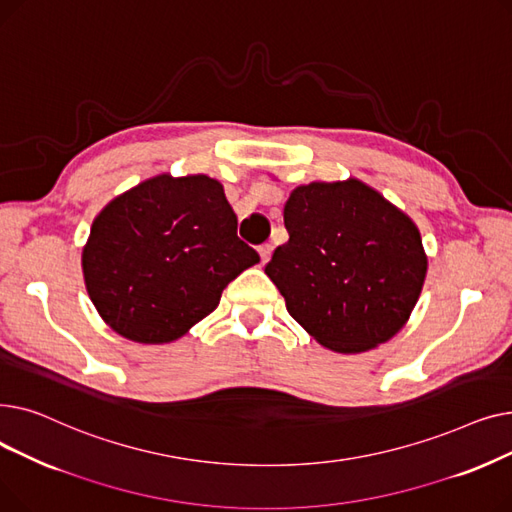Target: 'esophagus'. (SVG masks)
<instances>
[{
    "label": "esophagus",
    "instance_id": "34e87169",
    "mask_svg": "<svg viewBox=\"0 0 512 512\" xmlns=\"http://www.w3.org/2000/svg\"><path fill=\"white\" fill-rule=\"evenodd\" d=\"M272 245H261L259 247V257H261V263H267L270 261V257H272Z\"/></svg>",
    "mask_w": 512,
    "mask_h": 512
}]
</instances>
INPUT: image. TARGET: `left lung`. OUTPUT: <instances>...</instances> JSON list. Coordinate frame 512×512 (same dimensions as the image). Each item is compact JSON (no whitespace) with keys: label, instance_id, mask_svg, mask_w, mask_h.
<instances>
[{"label":"left lung","instance_id":"1","mask_svg":"<svg viewBox=\"0 0 512 512\" xmlns=\"http://www.w3.org/2000/svg\"><path fill=\"white\" fill-rule=\"evenodd\" d=\"M284 226L290 238L265 274L321 346L357 355L405 328L427 274L405 211L359 178L311 182L290 193Z\"/></svg>","mask_w":512,"mask_h":512}]
</instances>
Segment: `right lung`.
Returning <instances> with one entry per match:
<instances>
[{
	"label": "right lung",
	"instance_id": "1",
	"mask_svg": "<svg viewBox=\"0 0 512 512\" xmlns=\"http://www.w3.org/2000/svg\"><path fill=\"white\" fill-rule=\"evenodd\" d=\"M255 263L222 182L207 174H157L128 188L97 213L83 247L97 313L139 344L184 336Z\"/></svg>",
	"mask_w": 512,
	"mask_h": 512
}]
</instances>
